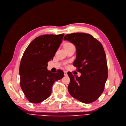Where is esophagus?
Segmentation results:
<instances>
[{"mask_svg":"<svg viewBox=\"0 0 126 126\" xmlns=\"http://www.w3.org/2000/svg\"><path fill=\"white\" fill-rule=\"evenodd\" d=\"M64 76H67L68 75V74H67V71H64Z\"/></svg>","mask_w":126,"mask_h":126,"instance_id":"1","label":"esophagus"}]
</instances>
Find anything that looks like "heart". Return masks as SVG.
I'll return each instance as SVG.
<instances>
[{"label":"heart","mask_w":126,"mask_h":126,"mask_svg":"<svg viewBox=\"0 0 126 126\" xmlns=\"http://www.w3.org/2000/svg\"><path fill=\"white\" fill-rule=\"evenodd\" d=\"M72 44L71 43H65L64 45H63V47L64 48H65V47H67L68 46H71Z\"/></svg>","instance_id":"heart-1"}]
</instances>
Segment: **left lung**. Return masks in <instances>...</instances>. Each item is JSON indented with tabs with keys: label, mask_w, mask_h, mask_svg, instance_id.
I'll list each match as a JSON object with an SVG mask.
<instances>
[{
	"label": "left lung",
	"mask_w": 126,
	"mask_h": 126,
	"mask_svg": "<svg viewBox=\"0 0 126 126\" xmlns=\"http://www.w3.org/2000/svg\"><path fill=\"white\" fill-rule=\"evenodd\" d=\"M64 40L73 44L76 49V59L73 65L80 77L70 72L68 89L70 95L81 102L89 104L97 100L103 93L108 78L107 59L100 42L89 34L76 33L65 35Z\"/></svg>",
	"instance_id": "obj_1"
}]
</instances>
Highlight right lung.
Returning <instances> with one entry per match:
<instances>
[{
	"mask_svg": "<svg viewBox=\"0 0 126 126\" xmlns=\"http://www.w3.org/2000/svg\"><path fill=\"white\" fill-rule=\"evenodd\" d=\"M64 34L44 35L35 38L27 47L20 66V85L26 98L32 103L42 102L51 95L53 83L62 79L63 72L52 73L47 63L53 60Z\"/></svg>",
	"mask_w": 126,
	"mask_h": 126,
	"instance_id": "add662e5",
	"label": "right lung"
}]
</instances>
